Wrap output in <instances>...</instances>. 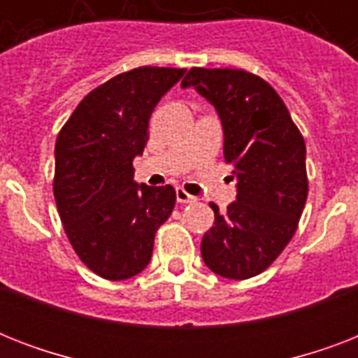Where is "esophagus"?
Segmentation results:
<instances>
[{
	"mask_svg": "<svg viewBox=\"0 0 358 358\" xmlns=\"http://www.w3.org/2000/svg\"><path fill=\"white\" fill-rule=\"evenodd\" d=\"M176 201H178L180 204H187V202H195L196 199L193 195H189L185 189L178 187V189H176Z\"/></svg>",
	"mask_w": 358,
	"mask_h": 358,
	"instance_id": "obj_1",
	"label": "esophagus"
}]
</instances>
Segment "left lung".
Segmentation results:
<instances>
[{
  "mask_svg": "<svg viewBox=\"0 0 358 358\" xmlns=\"http://www.w3.org/2000/svg\"><path fill=\"white\" fill-rule=\"evenodd\" d=\"M182 87H195L217 109L224 162L238 195L202 236L201 252L213 273L245 280L260 275L294 238L308 195L306 146L288 108L267 81L247 70L191 69Z\"/></svg>",
  "mask_w": 358,
  "mask_h": 358,
  "instance_id": "8db88e82",
  "label": "left lung"
}]
</instances>
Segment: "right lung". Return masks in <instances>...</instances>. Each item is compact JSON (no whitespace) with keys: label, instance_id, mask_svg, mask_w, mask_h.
Returning a JSON list of instances; mask_svg holds the SVG:
<instances>
[{"label":"right lung","instance_id":"1","mask_svg":"<svg viewBox=\"0 0 358 358\" xmlns=\"http://www.w3.org/2000/svg\"><path fill=\"white\" fill-rule=\"evenodd\" d=\"M185 69L139 66L91 91L55 143L53 195L76 255L98 277L124 280L148 266L154 236L173 213V185L134 182L148 120Z\"/></svg>","mask_w":358,"mask_h":358}]
</instances>
